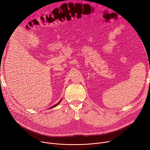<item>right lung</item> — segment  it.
Here are the masks:
<instances>
[{"instance_id": "right-lung-1", "label": "right lung", "mask_w": 150, "mask_h": 150, "mask_svg": "<svg viewBox=\"0 0 150 150\" xmlns=\"http://www.w3.org/2000/svg\"><path fill=\"white\" fill-rule=\"evenodd\" d=\"M62 101V100H60V101H59V103H57V104H55V105H53V106H52V107H51V108H49V109H52V108H54V107H55V106H57V105H59V103H60V101Z\"/></svg>"}]
</instances>
